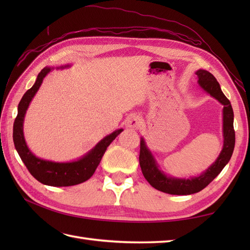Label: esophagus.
Returning a JSON list of instances; mask_svg holds the SVG:
<instances>
[{
	"label": "esophagus",
	"instance_id": "obj_1",
	"mask_svg": "<svg viewBox=\"0 0 250 250\" xmlns=\"http://www.w3.org/2000/svg\"><path fill=\"white\" fill-rule=\"evenodd\" d=\"M126 126L130 129L133 130H139L143 125H144V121H143L142 117L139 115H132L129 117L128 120H126Z\"/></svg>",
	"mask_w": 250,
	"mask_h": 250
}]
</instances>
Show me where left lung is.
Returning a JSON list of instances; mask_svg holds the SVG:
<instances>
[{
    "label": "left lung",
    "mask_w": 250,
    "mask_h": 250,
    "mask_svg": "<svg viewBox=\"0 0 250 250\" xmlns=\"http://www.w3.org/2000/svg\"><path fill=\"white\" fill-rule=\"evenodd\" d=\"M198 76L199 86L211 98L216 99L224 106L222 108V135H224V146L217 157L215 162L202 172L198 176L173 177L167 174L161 168L157 159L151 150L148 148L144 137H141L140 150V166L142 173L153 188L162 192L177 195H187L196 193L204 189L207 185L218 176L228 162L230 161L235 145V132L233 128L234 114L230 101L227 99L221 91L220 84L217 82L213 74L205 70H198L195 72Z\"/></svg>",
    "instance_id": "8db88e82"
}]
</instances>
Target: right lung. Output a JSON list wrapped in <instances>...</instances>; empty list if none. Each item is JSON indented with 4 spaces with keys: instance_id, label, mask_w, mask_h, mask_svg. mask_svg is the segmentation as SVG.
I'll list each match as a JSON object with an SVG mask.
<instances>
[{
    "instance_id": "right-lung-1",
    "label": "right lung",
    "mask_w": 250,
    "mask_h": 250,
    "mask_svg": "<svg viewBox=\"0 0 250 250\" xmlns=\"http://www.w3.org/2000/svg\"><path fill=\"white\" fill-rule=\"evenodd\" d=\"M67 67H71V64L57 66L56 68L59 70V68ZM52 70H55V67H44L39 75H37L36 81L32 88H30L23 94V97L18 105V115L16 117L14 122L13 139L16 150H17L19 157L24 163L26 168L29 169L32 176L39 180L40 183L47 186H52V187H68V186H74L86 182V180L92 176L101 162V159H102L106 149H107V147L124 131V129H117L113 133L106 135L92 149H90L83 157L76 159V160L68 162H56L36 157L29 149L24 139V116L26 110H28L30 103L34 98V95L39 91L44 78Z\"/></svg>"
}]
</instances>
